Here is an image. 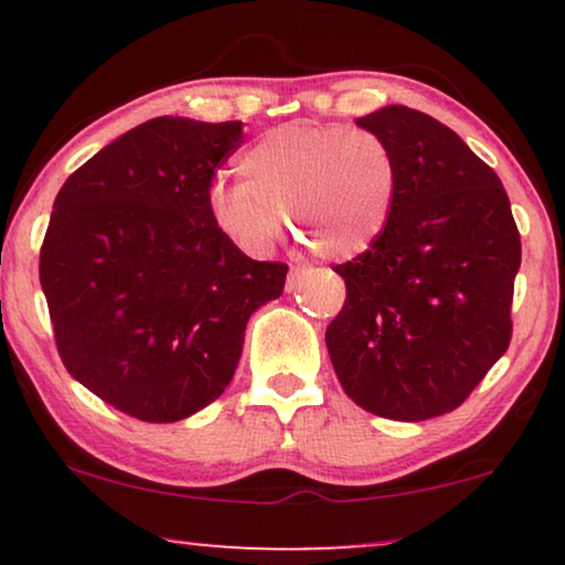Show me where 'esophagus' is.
<instances>
[{"instance_id": "1", "label": "esophagus", "mask_w": 565, "mask_h": 565, "mask_svg": "<svg viewBox=\"0 0 565 565\" xmlns=\"http://www.w3.org/2000/svg\"><path fill=\"white\" fill-rule=\"evenodd\" d=\"M303 275H306V267L292 265V267H290V273H288V280H285V288H288V290H296L298 285H300V280H303Z\"/></svg>"}]
</instances>
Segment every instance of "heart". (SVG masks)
Here are the masks:
<instances>
[{
  "mask_svg": "<svg viewBox=\"0 0 565 565\" xmlns=\"http://www.w3.org/2000/svg\"><path fill=\"white\" fill-rule=\"evenodd\" d=\"M242 180H218L211 218L246 254H267L292 231L327 259L367 252L388 226L398 195V161L383 136L365 128L288 122L238 159Z\"/></svg>",
  "mask_w": 565,
  "mask_h": 565,
  "instance_id": "obj_1",
  "label": "heart"
}]
</instances>
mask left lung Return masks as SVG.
I'll use <instances>...</instances> for the list:
<instances>
[{"mask_svg": "<svg viewBox=\"0 0 565 565\" xmlns=\"http://www.w3.org/2000/svg\"><path fill=\"white\" fill-rule=\"evenodd\" d=\"M398 161L383 236L337 265L342 311L327 329L347 396L396 422L450 414L512 342L522 262L497 172L443 122L404 105L358 118Z\"/></svg>", "mask_w": 565, "mask_h": 565, "instance_id": "left-lung-1", "label": "left lung"}]
</instances>
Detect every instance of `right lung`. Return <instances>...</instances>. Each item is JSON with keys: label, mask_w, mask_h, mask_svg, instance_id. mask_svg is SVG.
I'll return each instance as SVG.
<instances>
[{"label": "right lung", "mask_w": 565, "mask_h": 565, "mask_svg": "<svg viewBox=\"0 0 565 565\" xmlns=\"http://www.w3.org/2000/svg\"><path fill=\"white\" fill-rule=\"evenodd\" d=\"M242 122L153 118L58 190L41 285L64 367L134 419L167 424L226 391L249 316L288 265L249 259L211 218Z\"/></svg>", "instance_id": "1"}]
</instances>
